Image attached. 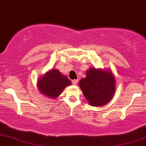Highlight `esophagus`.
I'll use <instances>...</instances> for the list:
<instances>
[{"mask_svg":"<svg viewBox=\"0 0 146 146\" xmlns=\"http://www.w3.org/2000/svg\"><path fill=\"white\" fill-rule=\"evenodd\" d=\"M78 80H72V84H73L76 85L77 84H78Z\"/></svg>","mask_w":146,"mask_h":146,"instance_id":"1","label":"esophagus"}]
</instances>
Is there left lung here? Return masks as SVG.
Masks as SVG:
<instances>
[{
  "mask_svg": "<svg viewBox=\"0 0 146 146\" xmlns=\"http://www.w3.org/2000/svg\"><path fill=\"white\" fill-rule=\"evenodd\" d=\"M79 85L88 104L93 106L105 105L115 94V78L109 71L90 68L86 78L80 80Z\"/></svg>",
  "mask_w": 146,
  "mask_h": 146,
  "instance_id": "1",
  "label": "left lung"
}]
</instances>
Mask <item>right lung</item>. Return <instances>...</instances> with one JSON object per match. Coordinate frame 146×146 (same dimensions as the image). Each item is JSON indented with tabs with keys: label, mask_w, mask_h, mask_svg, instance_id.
I'll list each match as a JSON object with an SVG mask.
<instances>
[{
	"label": "right lung",
	"mask_w": 146,
	"mask_h": 146,
	"mask_svg": "<svg viewBox=\"0 0 146 146\" xmlns=\"http://www.w3.org/2000/svg\"><path fill=\"white\" fill-rule=\"evenodd\" d=\"M71 83L67 77L62 75L58 70L52 69L38 80V86L42 94L51 98H56Z\"/></svg>",
	"instance_id": "1"
}]
</instances>
